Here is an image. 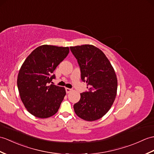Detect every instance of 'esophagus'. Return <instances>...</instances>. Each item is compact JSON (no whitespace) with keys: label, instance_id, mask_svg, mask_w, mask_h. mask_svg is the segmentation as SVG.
Listing matches in <instances>:
<instances>
[{"label":"esophagus","instance_id":"esophagus-1","mask_svg":"<svg viewBox=\"0 0 154 154\" xmlns=\"http://www.w3.org/2000/svg\"><path fill=\"white\" fill-rule=\"evenodd\" d=\"M71 91H72V89L69 88H66V91L67 93H69V92H70Z\"/></svg>","mask_w":154,"mask_h":154}]
</instances>
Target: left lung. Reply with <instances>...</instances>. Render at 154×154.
Here are the masks:
<instances>
[{
	"mask_svg": "<svg viewBox=\"0 0 154 154\" xmlns=\"http://www.w3.org/2000/svg\"><path fill=\"white\" fill-rule=\"evenodd\" d=\"M70 50L77 60L81 80L88 88L74 104L75 112L85 121L100 119L109 110L116 97L115 71L103 52L93 45L71 46Z\"/></svg>",
	"mask_w": 154,
	"mask_h": 154,
	"instance_id": "obj_1",
	"label": "left lung"
}]
</instances>
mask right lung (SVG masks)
I'll use <instances>...</instances> for the list:
<instances>
[{
    "label": "right lung",
    "mask_w": 154,
    "mask_h": 154,
    "mask_svg": "<svg viewBox=\"0 0 154 154\" xmlns=\"http://www.w3.org/2000/svg\"><path fill=\"white\" fill-rule=\"evenodd\" d=\"M69 52V47L45 45L35 48L24 61L17 85L21 101L33 116L47 118L58 111L66 90L48 84L56 77L54 71Z\"/></svg>",
    "instance_id": "obj_1"
}]
</instances>
